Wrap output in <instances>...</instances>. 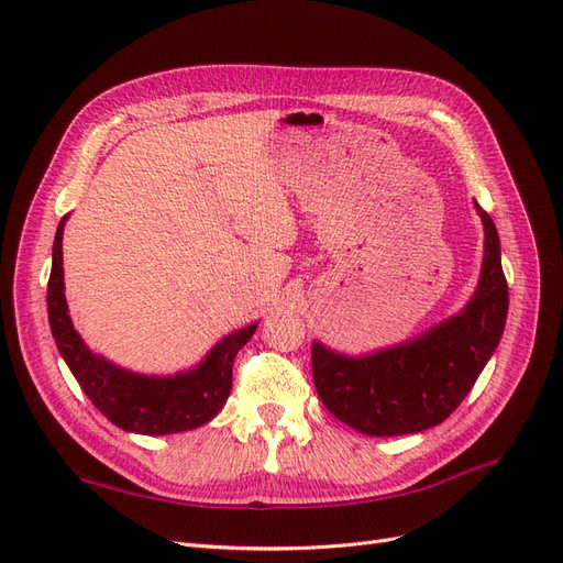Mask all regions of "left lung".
<instances>
[{
    "label": "left lung",
    "instance_id": "8db88e82",
    "mask_svg": "<svg viewBox=\"0 0 563 563\" xmlns=\"http://www.w3.org/2000/svg\"><path fill=\"white\" fill-rule=\"evenodd\" d=\"M475 210L484 227V257L475 292L459 313L413 339L360 355L313 341L316 390L341 423L369 438L423 432L440 426L473 390L507 318L498 231L477 201Z\"/></svg>",
    "mask_w": 563,
    "mask_h": 563
}]
</instances>
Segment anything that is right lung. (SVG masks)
<instances>
[{
  "label": "right lung",
  "instance_id": "1",
  "mask_svg": "<svg viewBox=\"0 0 563 563\" xmlns=\"http://www.w3.org/2000/svg\"><path fill=\"white\" fill-rule=\"evenodd\" d=\"M65 214L53 241L48 278V324L69 372L88 400L117 428L135 434H175L201 428L222 411L231 395V372L239 351L255 334L260 322L222 336L194 367L175 374H142L125 369L86 346L75 330L65 299L63 231Z\"/></svg>",
  "mask_w": 563,
  "mask_h": 563
}]
</instances>
